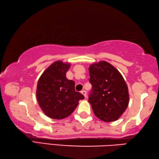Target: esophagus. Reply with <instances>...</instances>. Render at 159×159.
Listing matches in <instances>:
<instances>
[{"label":"esophagus","instance_id":"1","mask_svg":"<svg viewBox=\"0 0 159 159\" xmlns=\"http://www.w3.org/2000/svg\"><path fill=\"white\" fill-rule=\"evenodd\" d=\"M81 93L82 94L83 96H84L85 97V98H86V97H87V92H86V91H84V90L82 91H81Z\"/></svg>","mask_w":159,"mask_h":159}]
</instances>
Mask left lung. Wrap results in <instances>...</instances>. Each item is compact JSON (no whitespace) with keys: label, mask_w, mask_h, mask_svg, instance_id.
<instances>
[{"label":"left lung","mask_w":159,"mask_h":159,"mask_svg":"<svg viewBox=\"0 0 159 159\" xmlns=\"http://www.w3.org/2000/svg\"><path fill=\"white\" fill-rule=\"evenodd\" d=\"M92 89L89 96L95 115L105 122L115 121L126 110L129 89L120 72L107 61H100L89 68Z\"/></svg>","instance_id":"left-lung-1"}]
</instances>
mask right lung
I'll return each mask as SVG.
<instances>
[{"instance_id": "obj_1", "label": "right lung", "mask_w": 159, "mask_h": 159, "mask_svg": "<svg viewBox=\"0 0 159 159\" xmlns=\"http://www.w3.org/2000/svg\"><path fill=\"white\" fill-rule=\"evenodd\" d=\"M70 64L57 61L50 65L39 78L36 97L42 110L54 119L66 118L74 112L80 100L84 98L75 91V82L66 77Z\"/></svg>"}]
</instances>
